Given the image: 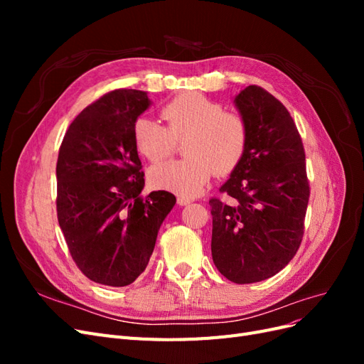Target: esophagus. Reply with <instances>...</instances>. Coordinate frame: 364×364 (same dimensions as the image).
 <instances>
[{
	"label": "esophagus",
	"mask_w": 364,
	"mask_h": 364,
	"mask_svg": "<svg viewBox=\"0 0 364 364\" xmlns=\"http://www.w3.org/2000/svg\"><path fill=\"white\" fill-rule=\"evenodd\" d=\"M191 202H193L191 197H186V196H179V197H178V203H179L181 206H185V205H188V203H191Z\"/></svg>",
	"instance_id": "34e87169"
}]
</instances>
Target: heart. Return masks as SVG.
I'll use <instances>...</instances> for the list:
<instances>
[{"instance_id":"b5f03b06","label":"heart","mask_w":364,"mask_h":364,"mask_svg":"<svg viewBox=\"0 0 364 364\" xmlns=\"http://www.w3.org/2000/svg\"><path fill=\"white\" fill-rule=\"evenodd\" d=\"M165 126L150 118H138L132 127L135 149L156 164L176 150V141L185 138L186 158L158 165L150 170L155 188L181 196L199 194L214 173L228 176L243 161L249 144L246 118L199 92H183L164 105Z\"/></svg>"}]
</instances>
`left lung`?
<instances>
[{
    "mask_svg": "<svg viewBox=\"0 0 364 364\" xmlns=\"http://www.w3.org/2000/svg\"><path fill=\"white\" fill-rule=\"evenodd\" d=\"M249 126L246 155L209 199L213 261L225 278L252 284L281 272L304 237L310 183L294 121L278 98L250 85L235 97Z\"/></svg>",
    "mask_w": 364,
    "mask_h": 364,
    "instance_id": "1",
    "label": "left lung"
}]
</instances>
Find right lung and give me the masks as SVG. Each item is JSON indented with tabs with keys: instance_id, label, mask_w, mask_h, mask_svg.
I'll return each instance as SVG.
<instances>
[{
	"instance_id": "right-lung-1",
	"label": "right lung",
	"mask_w": 364,
	"mask_h": 364,
	"mask_svg": "<svg viewBox=\"0 0 364 364\" xmlns=\"http://www.w3.org/2000/svg\"><path fill=\"white\" fill-rule=\"evenodd\" d=\"M149 106L144 91L107 92L75 117L59 149V226L75 266L111 287H124L146 270L176 203L168 191L141 194L144 171L132 127Z\"/></svg>"
}]
</instances>
